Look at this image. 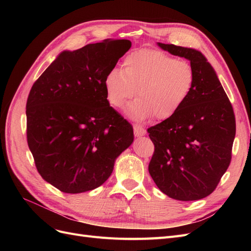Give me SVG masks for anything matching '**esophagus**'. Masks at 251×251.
<instances>
[{
	"instance_id": "esophagus-1",
	"label": "esophagus",
	"mask_w": 251,
	"mask_h": 251,
	"mask_svg": "<svg viewBox=\"0 0 251 251\" xmlns=\"http://www.w3.org/2000/svg\"><path fill=\"white\" fill-rule=\"evenodd\" d=\"M146 133H147V131H146V128H144L143 126H134V134H135V136L136 137H140V136H144L146 135Z\"/></svg>"
}]
</instances>
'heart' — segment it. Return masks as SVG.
Listing matches in <instances>:
<instances>
[{
  "label": "heart",
  "instance_id": "obj_1",
  "mask_svg": "<svg viewBox=\"0 0 251 251\" xmlns=\"http://www.w3.org/2000/svg\"><path fill=\"white\" fill-rule=\"evenodd\" d=\"M195 83V72L186 60H178L153 49L128 53L124 69L114 68L104 78L109 103L120 109L135 96L126 114L135 121L170 119L183 107Z\"/></svg>",
  "mask_w": 251,
  "mask_h": 251
}]
</instances>
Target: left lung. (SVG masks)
Wrapping results in <instances>:
<instances>
[{
  "mask_svg": "<svg viewBox=\"0 0 251 251\" xmlns=\"http://www.w3.org/2000/svg\"><path fill=\"white\" fill-rule=\"evenodd\" d=\"M157 45L191 62L195 83L176 115L148 128L155 146L149 172L170 198L200 200L215 191L229 166L235 136L233 110L215 69L200 51Z\"/></svg>",
  "mask_w": 251,
  "mask_h": 251,
  "instance_id": "8db88e82",
  "label": "left lung"
}]
</instances>
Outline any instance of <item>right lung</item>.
I'll return each mask as SVG.
<instances>
[{"mask_svg": "<svg viewBox=\"0 0 251 251\" xmlns=\"http://www.w3.org/2000/svg\"><path fill=\"white\" fill-rule=\"evenodd\" d=\"M131 46L108 39L64 50L30 90L28 147L42 178L63 193L103 184L134 141L133 126L111 107L104 90L105 75Z\"/></svg>", "mask_w": 251, "mask_h": 251, "instance_id": "right-lung-1", "label": "right lung"}]
</instances>
